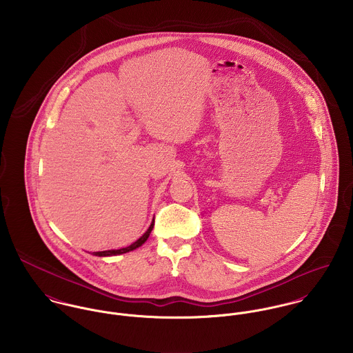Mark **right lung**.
Instances as JSON below:
<instances>
[{"label": "right lung", "mask_w": 353, "mask_h": 353, "mask_svg": "<svg viewBox=\"0 0 353 353\" xmlns=\"http://www.w3.org/2000/svg\"><path fill=\"white\" fill-rule=\"evenodd\" d=\"M153 221L151 223V225H150V228L147 230V232L140 238V239H137L134 243H132L130 246H128V248H123V249H119V250H105V252H94V255H98V256H110V255H118V254H123V252H133L134 249H137V248H140L141 245H144L145 243V241L148 239V236H150V234H151L152 228H153Z\"/></svg>", "instance_id": "1"}]
</instances>
